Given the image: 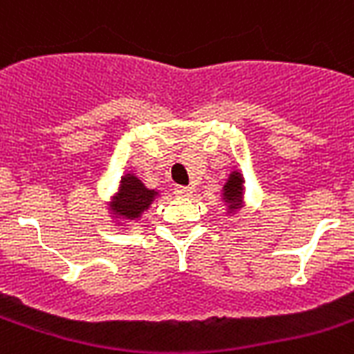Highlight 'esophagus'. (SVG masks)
Instances as JSON below:
<instances>
[{"label": "esophagus", "mask_w": 354, "mask_h": 354, "mask_svg": "<svg viewBox=\"0 0 354 354\" xmlns=\"http://www.w3.org/2000/svg\"><path fill=\"white\" fill-rule=\"evenodd\" d=\"M192 194H194V192H192L190 186H177V188H175V195H179V197H190Z\"/></svg>", "instance_id": "34e87169"}]
</instances>
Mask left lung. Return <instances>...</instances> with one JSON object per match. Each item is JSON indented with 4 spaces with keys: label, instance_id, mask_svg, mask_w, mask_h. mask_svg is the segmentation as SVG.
I'll return each mask as SVG.
<instances>
[{
    "label": "left lung",
    "instance_id": "left-lung-1",
    "mask_svg": "<svg viewBox=\"0 0 354 354\" xmlns=\"http://www.w3.org/2000/svg\"><path fill=\"white\" fill-rule=\"evenodd\" d=\"M243 185H245V179H243L241 171H230L228 179H226L225 186H223V203L226 205V210L228 214H236L239 208L243 206Z\"/></svg>",
    "mask_w": 354,
    "mask_h": 354
}]
</instances>
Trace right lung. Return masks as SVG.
Returning <instances> with one entry per match:
<instances>
[{"label":"right lung","mask_w":354,"mask_h":354,"mask_svg":"<svg viewBox=\"0 0 354 354\" xmlns=\"http://www.w3.org/2000/svg\"><path fill=\"white\" fill-rule=\"evenodd\" d=\"M157 197L159 192L149 190L137 175L129 171L120 177L118 190L109 203V214L117 219V225L126 226V223L138 221Z\"/></svg>","instance_id":"add662e5"}]
</instances>
